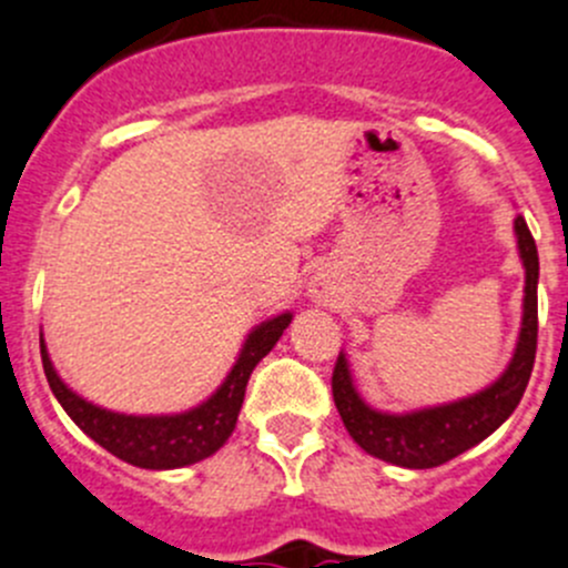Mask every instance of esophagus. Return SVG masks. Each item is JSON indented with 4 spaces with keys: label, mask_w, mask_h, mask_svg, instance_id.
Listing matches in <instances>:
<instances>
[{
    "label": "esophagus",
    "mask_w": 568,
    "mask_h": 568,
    "mask_svg": "<svg viewBox=\"0 0 568 568\" xmlns=\"http://www.w3.org/2000/svg\"><path fill=\"white\" fill-rule=\"evenodd\" d=\"M316 294H318V296H324V294H327V291H324L322 285H318V288H316Z\"/></svg>",
    "instance_id": "esophagus-1"
}]
</instances>
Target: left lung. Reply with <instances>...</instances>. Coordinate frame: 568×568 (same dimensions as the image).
<instances>
[{
	"label": "left lung",
	"mask_w": 568,
	"mask_h": 568,
	"mask_svg": "<svg viewBox=\"0 0 568 568\" xmlns=\"http://www.w3.org/2000/svg\"><path fill=\"white\" fill-rule=\"evenodd\" d=\"M519 255L525 263V316L519 344L497 383L480 394L449 405L424 407L413 413H383L368 407L352 385L344 352L333 368V399L346 433L361 449L385 464L405 469H433L491 436L499 424L516 410L530 383L538 344V250L530 227L521 216L514 222Z\"/></svg>",
	"instance_id": "1"
}]
</instances>
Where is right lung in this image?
I'll return each instance as SVG.
<instances>
[{
  "mask_svg": "<svg viewBox=\"0 0 568 568\" xmlns=\"http://www.w3.org/2000/svg\"><path fill=\"white\" fill-rule=\"evenodd\" d=\"M288 324L291 313H280V316L257 324L222 388L211 399L202 402L200 407L174 413V416H126V413H113L91 405L58 377L43 338L41 361L52 394L58 396L71 422L88 438H93L99 447H104L110 455L126 460V464L141 466V469H180V466L211 458L233 436L252 368L272 352V346L277 344Z\"/></svg>",
  "mask_w": 568,
  "mask_h": 568,
  "instance_id": "1",
  "label": "right lung"
}]
</instances>
